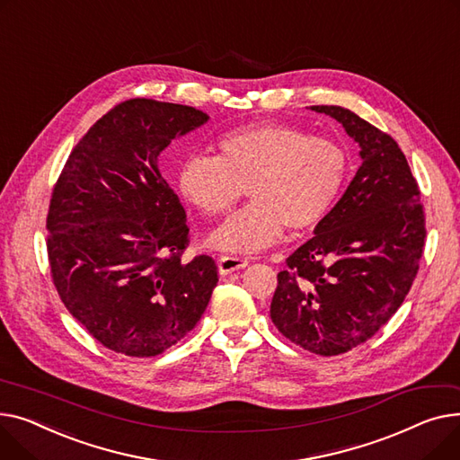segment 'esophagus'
<instances>
[{
    "label": "esophagus",
    "instance_id": "obj_1",
    "mask_svg": "<svg viewBox=\"0 0 460 460\" xmlns=\"http://www.w3.org/2000/svg\"><path fill=\"white\" fill-rule=\"evenodd\" d=\"M217 263H219V273L221 275H230V273L239 271V269L249 265L247 260L237 258V256H221Z\"/></svg>",
    "mask_w": 460,
    "mask_h": 460
}]
</instances>
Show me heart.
Returning <instances> with one entry per match:
<instances>
[{"mask_svg":"<svg viewBox=\"0 0 460 460\" xmlns=\"http://www.w3.org/2000/svg\"><path fill=\"white\" fill-rule=\"evenodd\" d=\"M215 157L185 155L176 172L180 195L204 215H223L243 195L251 202L209 235L213 247L254 254L271 247L286 226L305 230L323 219L347 176V154L329 137L260 122L215 141Z\"/></svg>","mask_w":460,"mask_h":460,"instance_id":"obj_1","label":"heart"}]
</instances>
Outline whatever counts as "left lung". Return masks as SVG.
I'll return each mask as SVG.
<instances>
[{
	"label": "left lung",
	"instance_id": "8db88e82",
	"mask_svg": "<svg viewBox=\"0 0 460 460\" xmlns=\"http://www.w3.org/2000/svg\"><path fill=\"white\" fill-rule=\"evenodd\" d=\"M360 146L362 165L314 237L279 273L275 327L321 357L367 341L402 305L418 275L425 215L407 157L388 133L340 105H310Z\"/></svg>",
	"mask_w": 460,
	"mask_h": 460
}]
</instances>
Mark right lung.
<instances>
[{
	"instance_id": "add662e5",
	"label": "right lung",
	"mask_w": 460,
	"mask_h": 460,
	"mask_svg": "<svg viewBox=\"0 0 460 460\" xmlns=\"http://www.w3.org/2000/svg\"><path fill=\"white\" fill-rule=\"evenodd\" d=\"M195 107L133 98L70 152L48 211V260L63 305L103 347L155 357L200 321L217 286L202 254L181 261L187 215L159 154L206 124Z\"/></svg>"
}]
</instances>
